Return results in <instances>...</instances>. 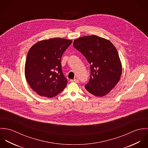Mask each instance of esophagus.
Returning a JSON list of instances; mask_svg holds the SVG:
<instances>
[{
    "mask_svg": "<svg viewBox=\"0 0 148 148\" xmlns=\"http://www.w3.org/2000/svg\"><path fill=\"white\" fill-rule=\"evenodd\" d=\"M70 82H74L76 83H79V80L77 79H71Z\"/></svg>",
    "mask_w": 148,
    "mask_h": 148,
    "instance_id": "34e87169",
    "label": "esophagus"
}]
</instances>
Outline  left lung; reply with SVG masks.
<instances>
[{"label": "left lung", "instance_id": "8db88e82", "mask_svg": "<svg viewBox=\"0 0 148 148\" xmlns=\"http://www.w3.org/2000/svg\"><path fill=\"white\" fill-rule=\"evenodd\" d=\"M73 46L90 64V77L85 86L87 91L99 97L108 94L122 74V64L115 46L110 40L94 35L74 40Z\"/></svg>", "mask_w": 148, "mask_h": 148}]
</instances>
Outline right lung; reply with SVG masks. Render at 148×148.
I'll return each mask as SVG.
<instances>
[{
  "label": "right lung",
  "mask_w": 148,
  "mask_h": 148,
  "mask_svg": "<svg viewBox=\"0 0 148 148\" xmlns=\"http://www.w3.org/2000/svg\"><path fill=\"white\" fill-rule=\"evenodd\" d=\"M72 40L51 38L38 42L29 50L25 73L30 87L42 97L52 98L67 84L62 70L61 58Z\"/></svg>",
  "instance_id": "add662e5"
}]
</instances>
